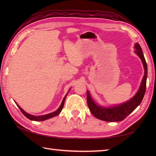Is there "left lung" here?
Here are the masks:
<instances>
[{"label": "left lung", "instance_id": "8db88e82", "mask_svg": "<svg viewBox=\"0 0 156 156\" xmlns=\"http://www.w3.org/2000/svg\"><path fill=\"white\" fill-rule=\"evenodd\" d=\"M135 48L136 49L135 51L141 58L145 69V74L141 82V87L139 88L137 94L130 101L121 105L110 108H104L95 104L94 101H92L89 92L87 91V103L88 108L92 114L97 119L108 122L121 121L124 120L129 114H131L138 107V105H140L141 102L143 100L145 89H146L147 67L140 45L136 44Z\"/></svg>", "mask_w": 156, "mask_h": 156}]
</instances>
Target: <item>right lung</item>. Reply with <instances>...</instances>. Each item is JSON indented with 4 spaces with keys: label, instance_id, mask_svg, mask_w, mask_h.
<instances>
[{
    "label": "right lung",
    "instance_id": "right-lung-1",
    "mask_svg": "<svg viewBox=\"0 0 156 156\" xmlns=\"http://www.w3.org/2000/svg\"><path fill=\"white\" fill-rule=\"evenodd\" d=\"M68 93L66 94V95L64 97V99H63L62 101V104L60 105V107H59V108L58 109V110H56L55 111H54V112H51V113H49V114H48V115H42V116H34V115H31L30 114H28L27 113V112H25L23 110V109L19 107V106L16 104V105L18 106L19 108L20 109V111H21L22 113L26 117H27V119H30V120H32V121H45V120H47V119H50V118H52L54 117H55V116L58 115L59 113H60L63 107H64V101H65V99H66V96H67Z\"/></svg>",
    "mask_w": 156,
    "mask_h": 156
}]
</instances>
